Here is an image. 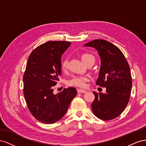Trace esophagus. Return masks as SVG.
<instances>
[{"label":"esophagus","instance_id":"34e87169","mask_svg":"<svg viewBox=\"0 0 146 146\" xmlns=\"http://www.w3.org/2000/svg\"><path fill=\"white\" fill-rule=\"evenodd\" d=\"M77 92H78V93H85L86 91L83 90H77Z\"/></svg>","mask_w":146,"mask_h":146}]
</instances>
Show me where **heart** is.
Listing matches in <instances>:
<instances>
[{
  "instance_id": "1",
  "label": "heart",
  "mask_w": 146,
  "mask_h": 146,
  "mask_svg": "<svg viewBox=\"0 0 146 146\" xmlns=\"http://www.w3.org/2000/svg\"><path fill=\"white\" fill-rule=\"evenodd\" d=\"M90 58H94L92 55L85 54L82 56V61H85ZM69 60L68 58H65L61 63V69L63 70L67 69L68 68ZM91 80V77L89 76H76L72 77L68 80V84L69 86H74L79 88H85L87 86V83Z\"/></svg>"
}]
</instances>
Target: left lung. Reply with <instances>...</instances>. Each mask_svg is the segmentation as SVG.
<instances>
[{
  "label": "left lung",
  "instance_id": "left-lung-1",
  "mask_svg": "<svg viewBox=\"0 0 146 146\" xmlns=\"http://www.w3.org/2000/svg\"><path fill=\"white\" fill-rule=\"evenodd\" d=\"M84 46L98 51L101 66L96 85L106 88L105 93L93 91L92 112L102 120H111L120 115L129 103L132 86L129 64L121 50L107 41L96 39Z\"/></svg>",
  "mask_w": 146,
  "mask_h": 146
}]
</instances>
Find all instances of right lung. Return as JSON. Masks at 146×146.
<instances>
[{"mask_svg":"<svg viewBox=\"0 0 146 146\" xmlns=\"http://www.w3.org/2000/svg\"><path fill=\"white\" fill-rule=\"evenodd\" d=\"M70 44L68 41H48L37 47L29 57L23 77L24 95L30 113L41 122L59 121L77 95L73 87L54 93L61 74V55Z\"/></svg>","mask_w":146,"mask_h":146,"instance_id":"1","label":"right lung"}]
</instances>
